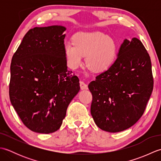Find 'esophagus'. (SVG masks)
<instances>
[{
  "label": "esophagus",
  "mask_w": 161,
  "mask_h": 161,
  "mask_svg": "<svg viewBox=\"0 0 161 161\" xmlns=\"http://www.w3.org/2000/svg\"><path fill=\"white\" fill-rule=\"evenodd\" d=\"M80 88L81 90H84V89H87L88 88V86L85 84L84 81H80Z\"/></svg>",
  "instance_id": "obj_1"
}]
</instances>
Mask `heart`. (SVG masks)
Returning <instances> with one entry per match:
<instances>
[{"instance_id": "obj_1", "label": "heart", "mask_w": 161, "mask_h": 161, "mask_svg": "<svg viewBox=\"0 0 161 161\" xmlns=\"http://www.w3.org/2000/svg\"><path fill=\"white\" fill-rule=\"evenodd\" d=\"M117 45L114 39L99 32L75 35L73 43L64 46V54L71 68H77L86 55L87 66L94 72L104 71L114 62Z\"/></svg>"}]
</instances>
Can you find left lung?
<instances>
[{"label": "left lung", "mask_w": 161, "mask_h": 161, "mask_svg": "<svg viewBox=\"0 0 161 161\" xmlns=\"http://www.w3.org/2000/svg\"><path fill=\"white\" fill-rule=\"evenodd\" d=\"M153 87L147 51L137 38L125 39L114 64L88 85L95 124L112 133L131 127L144 114Z\"/></svg>", "instance_id": "left-lung-1"}]
</instances>
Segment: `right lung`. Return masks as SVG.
Wrapping results in <instances>:
<instances>
[{
	"label": "right lung",
	"mask_w": 161,
	"mask_h": 161,
	"mask_svg": "<svg viewBox=\"0 0 161 161\" xmlns=\"http://www.w3.org/2000/svg\"><path fill=\"white\" fill-rule=\"evenodd\" d=\"M60 25L36 27L25 34L12 59L9 99L23 123L32 131H57L80 89L67 70Z\"/></svg>",
	"instance_id": "1"
}]
</instances>
